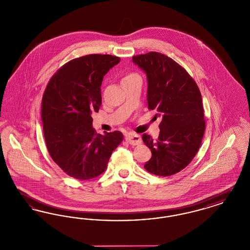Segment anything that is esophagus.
I'll list each match as a JSON object with an SVG mask.
<instances>
[{"instance_id":"34e87169","label":"esophagus","mask_w":250,"mask_h":250,"mask_svg":"<svg viewBox=\"0 0 250 250\" xmlns=\"http://www.w3.org/2000/svg\"><path fill=\"white\" fill-rule=\"evenodd\" d=\"M125 140L131 145H139L142 143L141 136L137 135V134H129L128 136H126Z\"/></svg>"}]
</instances>
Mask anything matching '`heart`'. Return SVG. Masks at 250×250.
Returning <instances> with one entry per match:
<instances>
[{
  "label": "heart",
  "instance_id": "obj_1",
  "mask_svg": "<svg viewBox=\"0 0 250 250\" xmlns=\"http://www.w3.org/2000/svg\"><path fill=\"white\" fill-rule=\"evenodd\" d=\"M129 76H130V75H129Z\"/></svg>",
  "mask_w": 250,
  "mask_h": 250
}]
</instances>
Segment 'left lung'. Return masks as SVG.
Here are the masks:
<instances>
[{"instance_id": "obj_1", "label": "left lung", "mask_w": 250, "mask_h": 250, "mask_svg": "<svg viewBox=\"0 0 250 250\" xmlns=\"http://www.w3.org/2000/svg\"><path fill=\"white\" fill-rule=\"evenodd\" d=\"M132 61L146 73L148 108L156 109L155 116L161 117L156 141L143 135L152 152L144 168L158 176L175 174L195 157L204 135L200 89L187 70L165 54L151 51Z\"/></svg>"}]
</instances>
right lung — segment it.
<instances>
[{
    "label": "right lung",
    "mask_w": 250,
    "mask_h": 250,
    "mask_svg": "<svg viewBox=\"0 0 250 250\" xmlns=\"http://www.w3.org/2000/svg\"><path fill=\"white\" fill-rule=\"evenodd\" d=\"M120 60L108 54L72 60L52 76L44 92L41 118L48 153L73 178L89 180L104 172L124 140L120 131L97 134L92 118L102 103L103 78Z\"/></svg>",
    "instance_id": "1"
}]
</instances>
